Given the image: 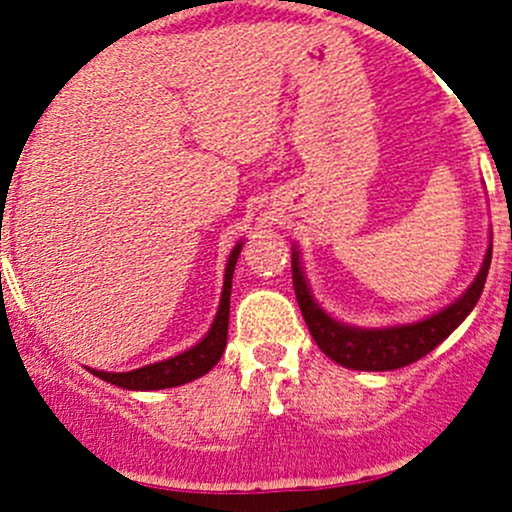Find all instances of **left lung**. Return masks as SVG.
I'll return each instance as SVG.
<instances>
[{
	"label": "left lung",
	"mask_w": 512,
	"mask_h": 512,
	"mask_svg": "<svg viewBox=\"0 0 512 512\" xmlns=\"http://www.w3.org/2000/svg\"><path fill=\"white\" fill-rule=\"evenodd\" d=\"M490 255H493V245L485 252L483 267H480L473 285L456 302L448 304L441 312L431 314V317L421 319V322L396 324V327H352V324L329 317L309 292L307 277L299 267L297 247L292 252V285L309 334L329 359L356 371H391L414 364L421 356L433 352L473 312L485 287V277H488Z\"/></svg>",
	"instance_id": "8db88e82"
}]
</instances>
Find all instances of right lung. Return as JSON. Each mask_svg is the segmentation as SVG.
Masks as SVG:
<instances>
[{
    "mask_svg": "<svg viewBox=\"0 0 512 512\" xmlns=\"http://www.w3.org/2000/svg\"><path fill=\"white\" fill-rule=\"evenodd\" d=\"M242 242H237L232 247L230 257H227L225 267V282H223V297H220L218 314L213 319V327L210 332L200 339L195 347H190L188 352L170 356V359L156 361V364L141 366V369L133 371H98L91 369V374L98 379L108 381L113 386H121L128 391H156V389H173V386L188 384V381L200 379L203 374H208L215 364L220 361V356L225 352L227 344V322H230V292H232V272H235V262L240 257Z\"/></svg>",
    "mask_w": 512,
    "mask_h": 512,
    "instance_id": "1",
    "label": "right lung"
}]
</instances>
